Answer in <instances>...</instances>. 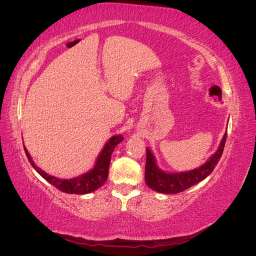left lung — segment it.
Instances as JSON below:
<instances>
[{
  "instance_id": "1",
  "label": "left lung",
  "mask_w": 256,
  "mask_h": 256,
  "mask_svg": "<svg viewBox=\"0 0 256 256\" xmlns=\"http://www.w3.org/2000/svg\"><path fill=\"white\" fill-rule=\"evenodd\" d=\"M228 131H226L218 150L205 164L200 166L186 172H166L161 170L152 152L146 147V164H145V182L154 191L166 194H175L189 189L192 186L204 180L210 175L222 156L224 145L226 141Z\"/></svg>"
}]
</instances>
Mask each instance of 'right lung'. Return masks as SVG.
I'll return each mask as SVG.
<instances>
[{"label": "right lung", "mask_w": 256, "mask_h": 256, "mask_svg": "<svg viewBox=\"0 0 256 256\" xmlns=\"http://www.w3.org/2000/svg\"><path fill=\"white\" fill-rule=\"evenodd\" d=\"M124 140L122 134H115L111 136L108 142L104 144V148L99 152L96 162L92 168L88 172L79 175L74 178H58L46 173L44 170L38 168L35 162L30 157V152H28L26 147L24 146V152L30 164L36 170V172L44 177L49 184L54 186L56 189L62 192L69 193V194H86V193L94 192L98 188L102 187L106 180L108 175H109V166L111 161V154L118 144H120Z\"/></svg>", "instance_id": "right-lung-1"}]
</instances>
